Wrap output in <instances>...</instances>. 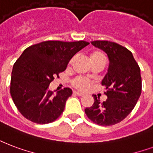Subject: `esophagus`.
I'll return each instance as SVG.
<instances>
[{"mask_svg":"<svg viewBox=\"0 0 153 153\" xmlns=\"http://www.w3.org/2000/svg\"><path fill=\"white\" fill-rule=\"evenodd\" d=\"M74 95H78V96H82V95H83L82 93H80V92H78V91H74Z\"/></svg>","mask_w":153,"mask_h":153,"instance_id":"34e87169","label":"esophagus"}]
</instances>
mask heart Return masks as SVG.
Returning <instances> with one entry per match:
<instances>
[{
	"instance_id": "1",
	"label": "heart",
	"mask_w": 153,
	"mask_h": 153,
	"mask_svg": "<svg viewBox=\"0 0 153 153\" xmlns=\"http://www.w3.org/2000/svg\"><path fill=\"white\" fill-rule=\"evenodd\" d=\"M98 58H102V59H105L104 54L101 52H95L93 53L91 55V61L92 60H95V59H98ZM74 58H72L70 61V65L74 61ZM91 83V82L90 81L89 79H87V78H82V77H77L74 79H73L72 81V84L75 88L79 90H81V91H87L88 88H89L90 85Z\"/></svg>"
}]
</instances>
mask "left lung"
Instances as JSON below:
<instances>
[{"mask_svg":"<svg viewBox=\"0 0 153 153\" xmlns=\"http://www.w3.org/2000/svg\"><path fill=\"white\" fill-rule=\"evenodd\" d=\"M91 44L104 51L109 59L108 73L102 80L108 99L102 102L94 95V103L85 113L99 125H114L131 113L140 96V69L131 51L122 45L108 41H94Z\"/></svg>","mask_w":153,"mask_h":153,"instance_id":"8db88e82","label":"left lung"}]
</instances>
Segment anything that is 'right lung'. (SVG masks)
I'll return each instance as SVG.
<instances>
[{"label":"right lung","mask_w":153,"mask_h":153,"mask_svg":"<svg viewBox=\"0 0 153 153\" xmlns=\"http://www.w3.org/2000/svg\"><path fill=\"white\" fill-rule=\"evenodd\" d=\"M87 45L89 42L85 41H46L23 51L13 67L10 94L25 118L45 124L61 115L72 90L66 87L54 95L49 85L66 70L72 57Z\"/></svg>","instance_id":"add662e5"}]
</instances>
